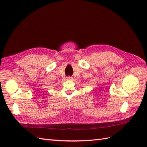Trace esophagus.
Masks as SVG:
<instances>
[{
  "label": "esophagus",
  "mask_w": 147,
  "mask_h": 147,
  "mask_svg": "<svg viewBox=\"0 0 147 147\" xmlns=\"http://www.w3.org/2000/svg\"><path fill=\"white\" fill-rule=\"evenodd\" d=\"M72 79H73V78L71 77V76H68V77L67 78V80H72Z\"/></svg>",
  "instance_id": "obj_1"
}]
</instances>
